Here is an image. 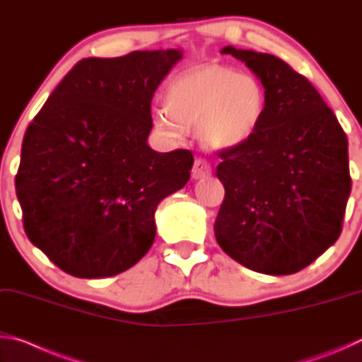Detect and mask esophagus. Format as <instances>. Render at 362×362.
Instances as JSON below:
<instances>
[{
    "mask_svg": "<svg viewBox=\"0 0 362 362\" xmlns=\"http://www.w3.org/2000/svg\"><path fill=\"white\" fill-rule=\"evenodd\" d=\"M212 174V168L211 164L206 161V159H196L194 164H193V170H192V175L193 179H206V177H209Z\"/></svg>",
    "mask_w": 362,
    "mask_h": 362,
    "instance_id": "34e87169",
    "label": "esophagus"
}]
</instances>
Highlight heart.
Segmentation results:
<instances>
[{
	"instance_id": "heart-1",
	"label": "heart",
	"mask_w": 362,
	"mask_h": 362,
	"mask_svg": "<svg viewBox=\"0 0 362 362\" xmlns=\"http://www.w3.org/2000/svg\"><path fill=\"white\" fill-rule=\"evenodd\" d=\"M166 110L155 116V127L169 139L198 127L204 145L217 150L247 144L262 126L268 95L259 78L223 65L175 76L164 94Z\"/></svg>"
}]
</instances>
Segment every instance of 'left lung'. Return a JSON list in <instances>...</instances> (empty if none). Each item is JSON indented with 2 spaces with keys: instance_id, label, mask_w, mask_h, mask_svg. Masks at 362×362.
<instances>
[{
  "instance_id": "8db88e82",
  "label": "left lung",
  "mask_w": 362,
  "mask_h": 362,
  "mask_svg": "<svg viewBox=\"0 0 362 362\" xmlns=\"http://www.w3.org/2000/svg\"><path fill=\"white\" fill-rule=\"evenodd\" d=\"M265 86L255 136L222 150L225 198L214 225L233 260L265 274L297 273L339 240L351 192L348 140L308 79L284 60L226 46Z\"/></svg>"
}]
</instances>
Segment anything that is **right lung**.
I'll use <instances>...</instances> for the list:
<instances>
[{
  "mask_svg": "<svg viewBox=\"0 0 362 362\" xmlns=\"http://www.w3.org/2000/svg\"><path fill=\"white\" fill-rule=\"evenodd\" d=\"M182 51L83 59L27 127L16 192L36 247L76 278H108L148 252L155 211L185 187L188 150L158 153L146 139L151 100Z\"/></svg>",
  "mask_w": 362,
  "mask_h": 362,
  "instance_id": "right-lung-1",
  "label": "right lung"
}]
</instances>
